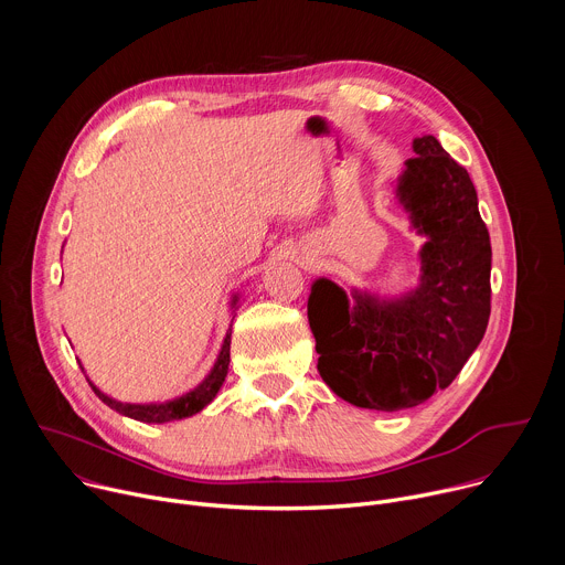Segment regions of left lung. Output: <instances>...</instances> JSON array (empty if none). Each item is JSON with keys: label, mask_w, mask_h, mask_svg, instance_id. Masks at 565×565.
<instances>
[{"label": "left lung", "mask_w": 565, "mask_h": 565, "mask_svg": "<svg viewBox=\"0 0 565 565\" xmlns=\"http://www.w3.org/2000/svg\"><path fill=\"white\" fill-rule=\"evenodd\" d=\"M397 196L429 241L423 284L399 301L358 297L319 279L308 319L317 371L342 399L397 412L447 388L486 335L492 310V246L476 188L434 136L414 140Z\"/></svg>", "instance_id": "1"}]
</instances>
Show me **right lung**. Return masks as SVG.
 Masks as SVG:
<instances>
[{
	"instance_id": "add662e5",
	"label": "right lung",
	"mask_w": 565,
	"mask_h": 565,
	"mask_svg": "<svg viewBox=\"0 0 565 565\" xmlns=\"http://www.w3.org/2000/svg\"><path fill=\"white\" fill-rule=\"evenodd\" d=\"M227 364H230V335L223 342L221 355H218L212 373L194 391H190L177 399H170V402H166V405H125V402H116V399L107 397L105 393H100L92 382L89 384L107 407L116 409L122 416H129L140 423H170V420H181V418L194 416L205 405H210L227 375Z\"/></svg>"
}]
</instances>
